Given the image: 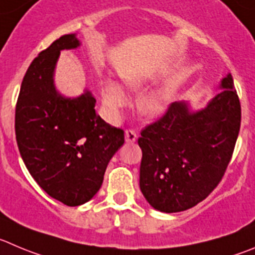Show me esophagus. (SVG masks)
<instances>
[{"label": "esophagus", "instance_id": "34e87169", "mask_svg": "<svg viewBox=\"0 0 255 255\" xmlns=\"http://www.w3.org/2000/svg\"><path fill=\"white\" fill-rule=\"evenodd\" d=\"M125 137H126V141L129 142V143H133V142L137 141V137H138V134H137V132L133 129H127L125 133Z\"/></svg>", "mask_w": 255, "mask_h": 255}]
</instances>
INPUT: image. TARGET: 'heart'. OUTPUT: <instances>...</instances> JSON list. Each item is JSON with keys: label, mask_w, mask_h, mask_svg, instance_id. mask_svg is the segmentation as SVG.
Instances as JSON below:
<instances>
[{"label": "heart", "mask_w": 255, "mask_h": 255, "mask_svg": "<svg viewBox=\"0 0 255 255\" xmlns=\"http://www.w3.org/2000/svg\"><path fill=\"white\" fill-rule=\"evenodd\" d=\"M126 84L132 90H139L143 88L144 82L139 78H129L126 80ZM176 93V84H171L168 87L158 89L156 92H151L146 94L143 98L139 101V111L143 116L158 117L165 113L170 107L173 97ZM102 95H103V104L108 113L116 116L122 107L128 103V97L123 88L118 83L113 80H108L103 84L102 89Z\"/></svg>", "instance_id": "heart-1"}]
</instances>
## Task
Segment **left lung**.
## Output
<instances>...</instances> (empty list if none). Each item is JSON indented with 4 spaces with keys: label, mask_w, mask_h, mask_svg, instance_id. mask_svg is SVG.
I'll return each mask as SVG.
<instances>
[{
    "label": "left lung",
    "mask_w": 255,
    "mask_h": 255,
    "mask_svg": "<svg viewBox=\"0 0 255 255\" xmlns=\"http://www.w3.org/2000/svg\"><path fill=\"white\" fill-rule=\"evenodd\" d=\"M201 111L185 102L170 104L166 113L144 127L139 187L152 208L178 213L210 195L232 160L240 129L242 109L232 74Z\"/></svg>",
    "instance_id": "obj_1"
}]
</instances>
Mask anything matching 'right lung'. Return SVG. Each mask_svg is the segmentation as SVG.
<instances>
[{
	"mask_svg": "<svg viewBox=\"0 0 255 255\" xmlns=\"http://www.w3.org/2000/svg\"><path fill=\"white\" fill-rule=\"evenodd\" d=\"M79 45L75 34L63 35L40 52L23 77L15 112L16 141L28 172L68 206L98 192L109 161L125 143L123 129L95 113L92 93L65 98L54 85L60 51Z\"/></svg>",
	"mask_w": 255,
	"mask_h": 255,
	"instance_id": "right-lung-1",
	"label": "right lung"
}]
</instances>
